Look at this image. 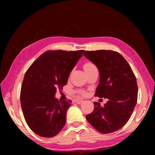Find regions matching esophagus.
I'll use <instances>...</instances> for the list:
<instances>
[{"label": "esophagus", "mask_w": 155, "mask_h": 155, "mask_svg": "<svg viewBox=\"0 0 155 155\" xmlns=\"http://www.w3.org/2000/svg\"><path fill=\"white\" fill-rule=\"evenodd\" d=\"M74 102L75 103H77V104H81L82 103H83V100H82V99H79V98H77V99H75L74 100Z\"/></svg>", "instance_id": "obj_1"}]
</instances>
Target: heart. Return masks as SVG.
Listing matches in <instances>:
<instances>
[{
  "label": "heart",
  "instance_id": "1",
  "mask_svg": "<svg viewBox=\"0 0 155 155\" xmlns=\"http://www.w3.org/2000/svg\"><path fill=\"white\" fill-rule=\"evenodd\" d=\"M83 67H84L85 72L90 71L91 70H93V69H94V68H97L96 67H95V65L93 63V62H86V63L84 64ZM78 93H79L81 95H83V96H84V95L87 94V92L84 91H78Z\"/></svg>",
  "mask_w": 155,
  "mask_h": 155
}]
</instances>
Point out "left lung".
<instances>
[{
	"label": "left lung",
	"instance_id": "left-lung-1",
	"mask_svg": "<svg viewBox=\"0 0 155 155\" xmlns=\"http://www.w3.org/2000/svg\"><path fill=\"white\" fill-rule=\"evenodd\" d=\"M84 56L99 71V84L94 95L108 99L104 107L94 103V110L86 118L101 133L115 132L126 124L136 106L138 87L135 76L127 61L117 52L84 51Z\"/></svg>",
	"mask_w": 155,
	"mask_h": 155
}]
</instances>
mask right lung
Masks as SVG:
<instances>
[{
    "instance_id": "add662e5",
    "label": "right lung",
    "mask_w": 155,
    "mask_h": 155,
    "mask_svg": "<svg viewBox=\"0 0 155 155\" xmlns=\"http://www.w3.org/2000/svg\"><path fill=\"white\" fill-rule=\"evenodd\" d=\"M84 50L48 51L41 54L26 72L21 91V104L29 128L38 136L52 137L66 123L71 101L55 98L57 88L67 84L71 72Z\"/></svg>"
}]
</instances>
